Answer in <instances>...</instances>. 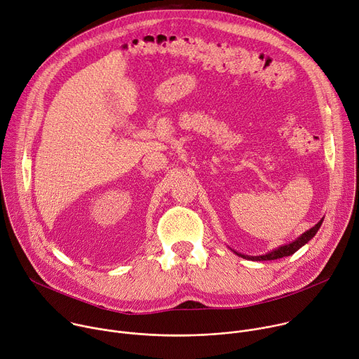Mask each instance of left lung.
<instances>
[{"label":"left lung","instance_id":"8db88e82","mask_svg":"<svg viewBox=\"0 0 359 359\" xmlns=\"http://www.w3.org/2000/svg\"><path fill=\"white\" fill-rule=\"evenodd\" d=\"M324 219H321L314 227H311L310 230L304 231L299 237H297L294 241L288 243V244H283L277 248H273L271 251L266 252V254H262V255H247V254H241V252H237L236 250H233L238 257H243V259H247V260H251V262H267V260H277V259H283V257H287V255H291L294 254L297 250H299L304 244L309 243L316 234L317 231L320 230L321 224H323Z\"/></svg>","mask_w":359,"mask_h":359}]
</instances>
